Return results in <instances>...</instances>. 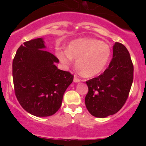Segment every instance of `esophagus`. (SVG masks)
Instances as JSON below:
<instances>
[{
  "mask_svg": "<svg viewBox=\"0 0 146 146\" xmlns=\"http://www.w3.org/2000/svg\"><path fill=\"white\" fill-rule=\"evenodd\" d=\"M81 80L79 79L78 77H77V75H74V82H80Z\"/></svg>",
  "mask_w": 146,
  "mask_h": 146,
  "instance_id": "1",
  "label": "esophagus"
}]
</instances>
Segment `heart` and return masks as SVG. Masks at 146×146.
Returning <instances> with one entry per match:
<instances>
[{"label": "heart", "instance_id": "b5f03b06", "mask_svg": "<svg viewBox=\"0 0 146 146\" xmlns=\"http://www.w3.org/2000/svg\"><path fill=\"white\" fill-rule=\"evenodd\" d=\"M59 60L66 66H70L73 59L82 75L93 77L105 68L111 56V50L105 42L96 38H83L72 41L67 50L56 53Z\"/></svg>", "mask_w": 146, "mask_h": 146}]
</instances>
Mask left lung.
<instances>
[{"label":"left lung","instance_id":"8db88e82","mask_svg":"<svg viewBox=\"0 0 146 146\" xmlns=\"http://www.w3.org/2000/svg\"><path fill=\"white\" fill-rule=\"evenodd\" d=\"M108 69L97 77L86 81L88 92L85 99L88 110L97 118L118 113L128 98L133 82L134 67L124 45L115 42Z\"/></svg>","mask_w":146,"mask_h":146}]
</instances>
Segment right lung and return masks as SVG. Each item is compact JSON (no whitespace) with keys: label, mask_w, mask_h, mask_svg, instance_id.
Listing matches in <instances>:
<instances>
[{"label":"right lung","mask_w":146,"mask_h":146,"mask_svg":"<svg viewBox=\"0 0 146 146\" xmlns=\"http://www.w3.org/2000/svg\"><path fill=\"white\" fill-rule=\"evenodd\" d=\"M45 48L42 38L24 42L12 63L17 99L23 109L37 117L50 116L58 110L74 78L69 72L58 69V59Z\"/></svg>","instance_id":"obj_1"}]
</instances>
